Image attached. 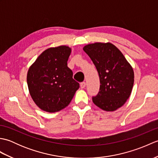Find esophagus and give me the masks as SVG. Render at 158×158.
Instances as JSON below:
<instances>
[{
  "mask_svg": "<svg viewBox=\"0 0 158 158\" xmlns=\"http://www.w3.org/2000/svg\"><path fill=\"white\" fill-rule=\"evenodd\" d=\"M85 85H86V83H85V82H84V81L82 82V83H81V84H80V87H81V88H82V89L85 88Z\"/></svg>",
  "mask_w": 158,
  "mask_h": 158,
  "instance_id": "1",
  "label": "esophagus"
}]
</instances>
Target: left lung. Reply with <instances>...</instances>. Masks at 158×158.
<instances>
[{
    "mask_svg": "<svg viewBox=\"0 0 158 158\" xmlns=\"http://www.w3.org/2000/svg\"><path fill=\"white\" fill-rule=\"evenodd\" d=\"M95 65L100 77V91L92 98L97 106L114 111L130 96L135 81L132 67L119 49L110 43H95L83 48Z\"/></svg>",
    "mask_w": 158,
    "mask_h": 158,
    "instance_id": "1",
    "label": "left lung"
}]
</instances>
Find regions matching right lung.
Segmentation results:
<instances>
[{"label":"right lung","mask_w":158,"mask_h":158,"mask_svg":"<svg viewBox=\"0 0 158 158\" xmlns=\"http://www.w3.org/2000/svg\"><path fill=\"white\" fill-rule=\"evenodd\" d=\"M71 49L66 45L45 50L30 67L27 83L33 101L41 110L55 113L64 109L79 88L68 66Z\"/></svg>","instance_id":"1"}]
</instances>
